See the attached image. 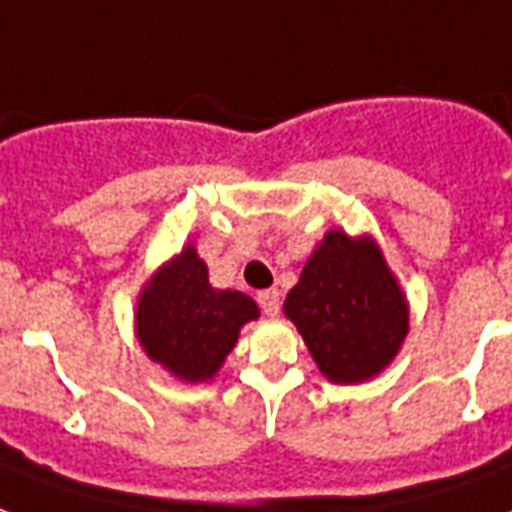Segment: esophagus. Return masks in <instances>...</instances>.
<instances>
[{
	"instance_id": "34e87169",
	"label": "esophagus",
	"mask_w": 512,
	"mask_h": 512,
	"mask_svg": "<svg viewBox=\"0 0 512 512\" xmlns=\"http://www.w3.org/2000/svg\"><path fill=\"white\" fill-rule=\"evenodd\" d=\"M257 304L263 306V312L268 317H276L279 309H282V301H279V293L276 290H263V293H257Z\"/></svg>"
}]
</instances>
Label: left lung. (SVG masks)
<instances>
[{
	"mask_svg": "<svg viewBox=\"0 0 512 512\" xmlns=\"http://www.w3.org/2000/svg\"><path fill=\"white\" fill-rule=\"evenodd\" d=\"M325 380L358 385L382 374L410 333V301L369 233L328 230L285 298Z\"/></svg>",
	"mask_w": 512,
	"mask_h": 512,
	"instance_id": "1",
	"label": "left lung"
}]
</instances>
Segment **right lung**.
I'll use <instances>...</instances> for the list:
<instances>
[{
	"instance_id": "1",
	"label": "right lung",
	"mask_w": 512,
	"mask_h": 512,
	"mask_svg": "<svg viewBox=\"0 0 512 512\" xmlns=\"http://www.w3.org/2000/svg\"><path fill=\"white\" fill-rule=\"evenodd\" d=\"M257 317L260 309L249 295L208 282L206 260L187 244L140 287L135 336L149 361L195 385L217 377L241 328Z\"/></svg>"
}]
</instances>
